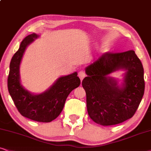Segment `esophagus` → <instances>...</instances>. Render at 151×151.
<instances>
[{
	"label": "esophagus",
	"instance_id": "esophagus-1",
	"mask_svg": "<svg viewBox=\"0 0 151 151\" xmlns=\"http://www.w3.org/2000/svg\"><path fill=\"white\" fill-rule=\"evenodd\" d=\"M78 76H79V77L80 78V79H81V81H82V80L83 79V78H84L86 77V74L85 72L83 71H80L79 72V74H78Z\"/></svg>",
	"mask_w": 151,
	"mask_h": 151
}]
</instances>
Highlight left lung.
I'll use <instances>...</instances> for the list:
<instances>
[{
	"label": "left lung",
	"mask_w": 151,
	"mask_h": 151,
	"mask_svg": "<svg viewBox=\"0 0 151 151\" xmlns=\"http://www.w3.org/2000/svg\"><path fill=\"white\" fill-rule=\"evenodd\" d=\"M126 70L124 83L108 74ZM88 77L82 81L86 93L90 118L101 125H114L134 116L144 93V68L133 50L106 53L86 68Z\"/></svg>",
	"instance_id": "1"
}]
</instances>
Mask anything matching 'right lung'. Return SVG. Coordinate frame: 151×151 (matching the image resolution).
<instances>
[{
    "label": "right lung",
    "instance_id": "1",
    "mask_svg": "<svg viewBox=\"0 0 151 151\" xmlns=\"http://www.w3.org/2000/svg\"><path fill=\"white\" fill-rule=\"evenodd\" d=\"M38 37L33 33L23 40L11 60L7 88L15 106L23 116L35 121L49 123L60 115L68 95L79 86L81 81L75 72L59 77L49 89L40 94H33L24 88L20 81V63L26 47Z\"/></svg>",
    "mask_w": 151,
    "mask_h": 151
}]
</instances>
